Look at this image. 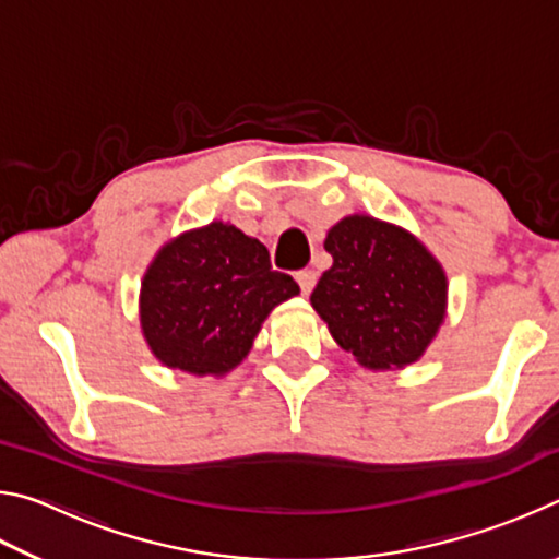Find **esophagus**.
Here are the masks:
<instances>
[{
    "label": "esophagus",
    "mask_w": 559,
    "mask_h": 559,
    "mask_svg": "<svg viewBox=\"0 0 559 559\" xmlns=\"http://www.w3.org/2000/svg\"><path fill=\"white\" fill-rule=\"evenodd\" d=\"M296 281H298V286L302 290V296H308V293L316 288V271H310V269L298 271L296 273Z\"/></svg>",
    "instance_id": "34e87169"
}]
</instances>
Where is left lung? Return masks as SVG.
Returning <instances> with one entry per match:
<instances>
[{"label":"left lung","mask_w":559,"mask_h":559,"mask_svg":"<svg viewBox=\"0 0 559 559\" xmlns=\"http://www.w3.org/2000/svg\"><path fill=\"white\" fill-rule=\"evenodd\" d=\"M333 257L310 296L335 343L367 370H402L421 359L447 318L449 278L404 226L349 214L328 229Z\"/></svg>","instance_id":"1"}]
</instances>
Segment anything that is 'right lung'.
<instances>
[{
  "label": "right lung",
  "mask_w": 559,
  "mask_h": 559,
  "mask_svg": "<svg viewBox=\"0 0 559 559\" xmlns=\"http://www.w3.org/2000/svg\"><path fill=\"white\" fill-rule=\"evenodd\" d=\"M298 293L288 273L271 271L266 246L216 219L159 246L140 283V330L169 370L219 380Z\"/></svg>",
  "instance_id": "obj_1"
}]
</instances>
